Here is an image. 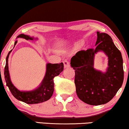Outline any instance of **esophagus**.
I'll return each mask as SVG.
<instances>
[{
  "mask_svg": "<svg viewBox=\"0 0 129 129\" xmlns=\"http://www.w3.org/2000/svg\"><path fill=\"white\" fill-rule=\"evenodd\" d=\"M63 64H64V67L65 68H69L70 66V64H69V61H67V60H64V61H63Z\"/></svg>",
  "mask_w": 129,
  "mask_h": 129,
  "instance_id": "34e87169",
  "label": "esophagus"
}]
</instances>
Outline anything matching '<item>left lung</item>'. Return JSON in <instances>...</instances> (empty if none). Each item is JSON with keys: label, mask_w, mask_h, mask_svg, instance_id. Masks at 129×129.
<instances>
[{"label": "left lung", "mask_w": 129, "mask_h": 129, "mask_svg": "<svg viewBox=\"0 0 129 129\" xmlns=\"http://www.w3.org/2000/svg\"><path fill=\"white\" fill-rule=\"evenodd\" d=\"M97 36L94 49L79 51L71 60V66L75 72L77 96L90 105H100L110 101L124 80L123 60L120 50L109 35L97 31ZM100 51L104 52L109 59L105 73L93 68L95 54Z\"/></svg>", "instance_id": "8db88e82"}]
</instances>
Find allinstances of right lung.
I'll return each instance as SVG.
<instances>
[{"label": "right lung", "instance_id": "obj_1", "mask_svg": "<svg viewBox=\"0 0 129 129\" xmlns=\"http://www.w3.org/2000/svg\"><path fill=\"white\" fill-rule=\"evenodd\" d=\"M18 38L30 41L38 39V38H35L34 37H31V36L24 34H21L18 35L17 38ZM17 43V41H16L14 43V47ZM12 50H11L9 52L6 57L4 75L6 85L8 87L9 90L14 98L18 101L23 102L27 104H36V103L44 102L50 99L54 90V83L53 79L55 77L58 76L63 71V68H64L63 63H56V64L47 63L46 65L47 68H46L45 75L41 83L39 84V87L31 91H20L16 88L14 84L12 83L10 75H9L8 58Z\"/></svg>", "mask_w": 129, "mask_h": 129}]
</instances>
